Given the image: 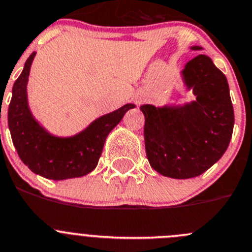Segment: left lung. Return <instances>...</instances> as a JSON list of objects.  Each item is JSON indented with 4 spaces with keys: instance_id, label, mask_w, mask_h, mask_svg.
<instances>
[{
    "instance_id": "left-lung-1",
    "label": "left lung",
    "mask_w": 252,
    "mask_h": 252,
    "mask_svg": "<svg viewBox=\"0 0 252 252\" xmlns=\"http://www.w3.org/2000/svg\"><path fill=\"white\" fill-rule=\"evenodd\" d=\"M182 76L195 100L183 105L140 107L150 166L173 179L195 178L213 166L226 152L234 129L227 79L211 58L196 56L185 64Z\"/></svg>"
}]
</instances>
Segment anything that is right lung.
<instances>
[{
    "mask_svg": "<svg viewBox=\"0 0 252 252\" xmlns=\"http://www.w3.org/2000/svg\"><path fill=\"white\" fill-rule=\"evenodd\" d=\"M36 52L26 61L12 88L8 107V128L21 160L34 174L52 180L79 178L95 169L108 134L122 121L129 103L92 122L73 137H56L47 131L31 113L27 99L28 76Z\"/></svg>",
    "mask_w": 252,
    "mask_h": 252,
    "instance_id": "obj_1",
    "label": "right lung"
}]
</instances>
